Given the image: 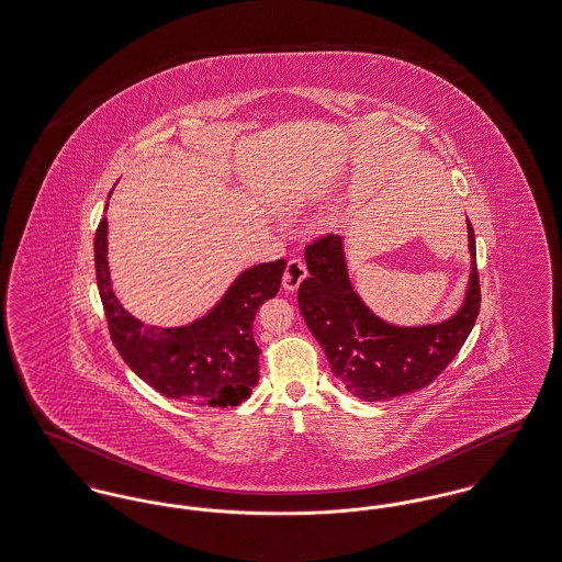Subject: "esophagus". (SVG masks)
Listing matches in <instances>:
<instances>
[{
    "mask_svg": "<svg viewBox=\"0 0 562 562\" xmlns=\"http://www.w3.org/2000/svg\"><path fill=\"white\" fill-rule=\"evenodd\" d=\"M305 276H307V267L305 263L301 261V259H291L289 263H286V271H284V278H282V286L286 289V291H297L299 284L305 280Z\"/></svg>",
    "mask_w": 562,
    "mask_h": 562,
    "instance_id": "obj_1",
    "label": "esophagus"
}]
</instances>
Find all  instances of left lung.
<instances>
[{"mask_svg": "<svg viewBox=\"0 0 562 562\" xmlns=\"http://www.w3.org/2000/svg\"><path fill=\"white\" fill-rule=\"evenodd\" d=\"M471 271L459 312L448 321L423 327H396L375 316L355 291L344 237L325 235L305 248L310 278L299 286V310L329 359L333 375L350 395L386 401L407 395L450 364L480 314V278L475 235L467 221Z\"/></svg>", "mask_w": 562, "mask_h": 562, "instance_id": "left-lung-1", "label": "left lung"}]
</instances>
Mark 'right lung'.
Returning a JSON list of instances; mask_svg holds the SVG:
<instances>
[{"label":"right lung","instance_id":"obj_1","mask_svg":"<svg viewBox=\"0 0 562 562\" xmlns=\"http://www.w3.org/2000/svg\"><path fill=\"white\" fill-rule=\"evenodd\" d=\"M284 267V259L248 267L198 321L182 327H148L112 291L105 216L95 233L98 289L116 350L155 391L195 407L239 405L257 386L261 350L252 323L257 310L280 291Z\"/></svg>","mask_w":562,"mask_h":562}]
</instances>
